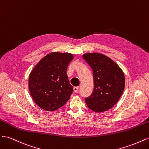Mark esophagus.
I'll list each match as a JSON object with an SVG mask.
<instances>
[{"instance_id":"obj_1","label":"esophagus","mask_w":149,"mask_h":149,"mask_svg":"<svg viewBox=\"0 0 149 149\" xmlns=\"http://www.w3.org/2000/svg\"><path fill=\"white\" fill-rule=\"evenodd\" d=\"M78 89H79V87H76V86H74L73 88V91L74 93H77L78 91Z\"/></svg>"}]
</instances>
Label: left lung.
I'll return each mask as SVG.
<instances>
[{"instance_id": "8db88e82", "label": "left lung", "mask_w": 149, "mask_h": 149, "mask_svg": "<svg viewBox=\"0 0 149 149\" xmlns=\"http://www.w3.org/2000/svg\"><path fill=\"white\" fill-rule=\"evenodd\" d=\"M91 67L94 88L91 95L85 98L89 109L96 112L109 110L120 99L125 88L123 70L110 58L98 53L83 55Z\"/></svg>"}]
</instances>
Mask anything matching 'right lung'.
Returning <instances> with one entry per match:
<instances>
[{
  "mask_svg": "<svg viewBox=\"0 0 149 149\" xmlns=\"http://www.w3.org/2000/svg\"><path fill=\"white\" fill-rule=\"evenodd\" d=\"M73 58L71 53L52 52L43 57L31 71L29 91L40 108L56 111L70 100L73 89L66 70Z\"/></svg>",
  "mask_w": 149,
  "mask_h": 149,
  "instance_id": "right-lung-1",
  "label": "right lung"
}]
</instances>
